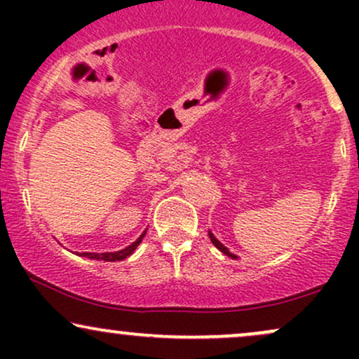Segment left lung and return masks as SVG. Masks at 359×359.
Instances as JSON below:
<instances>
[{"label":"left lung","instance_id":"left-lung-1","mask_svg":"<svg viewBox=\"0 0 359 359\" xmlns=\"http://www.w3.org/2000/svg\"><path fill=\"white\" fill-rule=\"evenodd\" d=\"M209 238H211L212 245H214V246H216V248H217V250H219V251H222V253H224V255H226V257H229V258H233V259H238V257H236V255H234V253H231V251H229L228 248H226V246H224V245H222V243H221L219 240H217V238H216V236H214V234H212L211 231H209Z\"/></svg>","mask_w":359,"mask_h":359}]
</instances>
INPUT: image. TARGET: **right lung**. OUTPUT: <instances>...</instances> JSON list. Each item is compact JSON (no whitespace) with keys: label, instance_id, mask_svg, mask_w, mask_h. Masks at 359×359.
<instances>
[{"label":"right lung","instance_id":"right-lung-1","mask_svg":"<svg viewBox=\"0 0 359 359\" xmlns=\"http://www.w3.org/2000/svg\"><path fill=\"white\" fill-rule=\"evenodd\" d=\"M145 233H147V229L140 234V238L137 241H133L130 246H126V248H123L119 251H108V253H89V251H84V253H76V255H79V257L90 258V259H102V262H121V259L130 257V255L138 248V245L142 243Z\"/></svg>","mask_w":359,"mask_h":359}]
</instances>
